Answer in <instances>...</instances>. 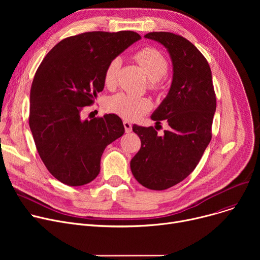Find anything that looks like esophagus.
<instances>
[{"label":"esophagus","mask_w":260,"mask_h":260,"mask_svg":"<svg viewBox=\"0 0 260 260\" xmlns=\"http://www.w3.org/2000/svg\"><path fill=\"white\" fill-rule=\"evenodd\" d=\"M123 125H124L125 128V133H131L132 132V124L128 121H124L123 122Z\"/></svg>","instance_id":"34e87169"}]
</instances>
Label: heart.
<instances>
[{
	"instance_id": "obj_1",
	"label": "heart",
	"mask_w": 260,
	"mask_h": 260,
	"mask_svg": "<svg viewBox=\"0 0 260 260\" xmlns=\"http://www.w3.org/2000/svg\"><path fill=\"white\" fill-rule=\"evenodd\" d=\"M134 58L143 68L146 75L151 78L149 80L151 87L153 89H158L159 79H161L169 71V63L166 57L157 48L146 46L136 52ZM120 65L121 60L119 58H114L108 62L103 75L105 86L113 87L116 84ZM107 108L112 113L122 118L136 120L152 108V102L144 97H135L132 94L120 92L108 99Z\"/></svg>"
}]
</instances>
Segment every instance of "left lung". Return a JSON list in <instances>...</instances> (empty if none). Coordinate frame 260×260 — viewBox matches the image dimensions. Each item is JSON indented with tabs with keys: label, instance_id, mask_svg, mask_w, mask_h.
<instances>
[{
	"label": "left lung",
	"instance_id": "left-lung-1",
	"mask_svg": "<svg viewBox=\"0 0 260 260\" xmlns=\"http://www.w3.org/2000/svg\"><path fill=\"white\" fill-rule=\"evenodd\" d=\"M144 37L161 43L173 61L171 89L152 115L156 124L166 120L170 128L158 136L153 126H133L141 147L131 170L143 186L162 190L184 180L199 163L212 139L216 94L210 65L188 40L166 31Z\"/></svg>",
	"mask_w": 260,
	"mask_h": 260
}]
</instances>
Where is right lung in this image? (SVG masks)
<instances>
[{"mask_svg": "<svg viewBox=\"0 0 260 260\" xmlns=\"http://www.w3.org/2000/svg\"><path fill=\"white\" fill-rule=\"evenodd\" d=\"M141 37L89 31L63 39L41 62L30 89L29 126L48 172L64 184L89 183L100 173L105 147L124 134L115 114L82 120L104 88L108 62Z\"/></svg>", "mask_w": 260, "mask_h": 260, "instance_id": "add662e5", "label": "right lung"}]
</instances>
